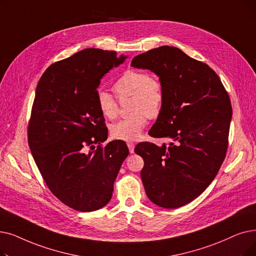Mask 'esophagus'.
I'll list each match as a JSON object with an SVG mask.
<instances>
[{"label": "esophagus", "instance_id": "1", "mask_svg": "<svg viewBox=\"0 0 256 256\" xmlns=\"http://www.w3.org/2000/svg\"><path fill=\"white\" fill-rule=\"evenodd\" d=\"M128 148L130 152L132 154V152H134V150H135V144L132 143V142H128Z\"/></svg>", "mask_w": 256, "mask_h": 256}]
</instances>
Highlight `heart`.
<instances>
[{"instance_id": "b5f03b06", "label": "heart", "mask_w": 256, "mask_h": 256, "mask_svg": "<svg viewBox=\"0 0 256 256\" xmlns=\"http://www.w3.org/2000/svg\"><path fill=\"white\" fill-rule=\"evenodd\" d=\"M114 91L120 99L132 97V116L119 120L110 128L113 138L122 141H136L148 124V117L157 118L165 102L164 86L148 72L128 70L114 84ZM96 102L102 114L114 119L119 112L116 99L106 91L97 92Z\"/></svg>"}]
</instances>
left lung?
I'll return each mask as SVG.
<instances>
[{
  "mask_svg": "<svg viewBox=\"0 0 256 256\" xmlns=\"http://www.w3.org/2000/svg\"><path fill=\"white\" fill-rule=\"evenodd\" d=\"M130 64L159 76L165 102L148 134L172 140L168 146L150 142L136 146L144 161V190L160 207L184 206L214 181L226 157L232 117L229 95L208 64L176 47L152 49Z\"/></svg>",
  "mask_w": 256,
  "mask_h": 256,
  "instance_id": "left-lung-1",
  "label": "left lung"
}]
</instances>
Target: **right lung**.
Here are the masks:
<instances>
[{"label": "right lung", "instance_id": "right-lung-1", "mask_svg": "<svg viewBox=\"0 0 256 256\" xmlns=\"http://www.w3.org/2000/svg\"><path fill=\"white\" fill-rule=\"evenodd\" d=\"M126 58L88 48L51 64L36 86L28 124L31 154L51 192L82 212L110 202L128 154L122 140L102 146L108 128L96 102L100 80Z\"/></svg>", "mask_w": 256, "mask_h": 256}]
</instances>
